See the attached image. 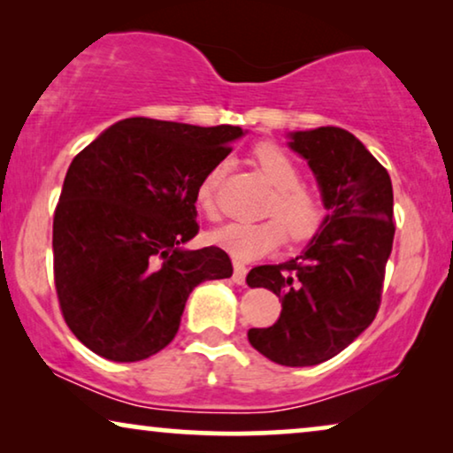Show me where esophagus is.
<instances>
[{
	"mask_svg": "<svg viewBox=\"0 0 453 453\" xmlns=\"http://www.w3.org/2000/svg\"><path fill=\"white\" fill-rule=\"evenodd\" d=\"M233 280L237 284H245V276H247V265L243 262H239V259H234L233 262Z\"/></svg>",
	"mask_w": 453,
	"mask_h": 453,
	"instance_id": "34e87169",
	"label": "esophagus"
}]
</instances>
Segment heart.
<instances>
[{
  "label": "heart",
  "instance_id": "b5f03b06",
  "mask_svg": "<svg viewBox=\"0 0 453 453\" xmlns=\"http://www.w3.org/2000/svg\"><path fill=\"white\" fill-rule=\"evenodd\" d=\"M253 158L259 171L276 188V196L268 206V216L274 219L264 222H231L214 233V241L237 259H256L268 256L282 245L284 237L305 241L318 233L326 219V202L318 188L301 181V169L284 148L264 142L256 146ZM228 163L220 160L202 179L197 188V206L210 220L219 216L216 194L226 175Z\"/></svg>",
  "mask_w": 453,
  "mask_h": 453
}]
</instances>
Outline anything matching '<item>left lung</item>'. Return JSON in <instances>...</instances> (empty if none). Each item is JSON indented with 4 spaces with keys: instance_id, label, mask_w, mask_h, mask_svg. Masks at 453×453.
<instances>
[{
    "instance_id": "8db88e82",
    "label": "left lung",
    "mask_w": 453,
    "mask_h": 453,
    "mask_svg": "<svg viewBox=\"0 0 453 453\" xmlns=\"http://www.w3.org/2000/svg\"><path fill=\"white\" fill-rule=\"evenodd\" d=\"M290 148L309 160L330 214L305 253L247 274L251 288L282 301L276 324L251 327L247 338L270 361L309 367L342 352L380 311L394 191L388 171L346 129L295 132Z\"/></svg>"
}]
</instances>
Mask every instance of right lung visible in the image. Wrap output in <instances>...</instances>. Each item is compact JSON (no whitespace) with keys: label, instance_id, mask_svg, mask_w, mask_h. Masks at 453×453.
<instances>
[{"label":"right lung","instance_id":"right-lung-1","mask_svg":"<svg viewBox=\"0 0 453 453\" xmlns=\"http://www.w3.org/2000/svg\"><path fill=\"white\" fill-rule=\"evenodd\" d=\"M243 135L132 117L76 154L53 214L59 309L80 342L109 361L157 355L203 280L233 276L226 251L194 239L197 188Z\"/></svg>","mask_w":453,"mask_h":453}]
</instances>
